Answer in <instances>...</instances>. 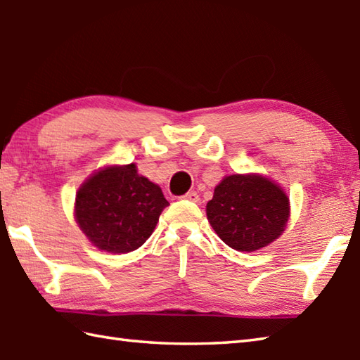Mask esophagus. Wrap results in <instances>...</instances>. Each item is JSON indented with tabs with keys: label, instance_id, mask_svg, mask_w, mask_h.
Wrapping results in <instances>:
<instances>
[{
	"label": "esophagus",
	"instance_id": "1",
	"mask_svg": "<svg viewBox=\"0 0 360 360\" xmlns=\"http://www.w3.org/2000/svg\"><path fill=\"white\" fill-rule=\"evenodd\" d=\"M182 198L187 200V201H193V202H196V201L200 200V196H198V193L193 192V190H192V192H187L186 195H182Z\"/></svg>",
	"mask_w": 360,
	"mask_h": 360
}]
</instances>
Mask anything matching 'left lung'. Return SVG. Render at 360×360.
Here are the masks:
<instances>
[{
	"instance_id": "obj_1",
	"label": "left lung",
	"mask_w": 360,
	"mask_h": 360,
	"mask_svg": "<svg viewBox=\"0 0 360 360\" xmlns=\"http://www.w3.org/2000/svg\"><path fill=\"white\" fill-rule=\"evenodd\" d=\"M218 237L237 251H256L278 238L288 220V198L260 174L226 176L206 206Z\"/></svg>"
}]
</instances>
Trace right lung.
<instances>
[{"label": "right lung", "instance_id": "add662e5", "mask_svg": "<svg viewBox=\"0 0 360 360\" xmlns=\"http://www.w3.org/2000/svg\"><path fill=\"white\" fill-rule=\"evenodd\" d=\"M167 206L160 187L129 164L90 176L77 190L75 215L91 243L123 255L148 240Z\"/></svg>", "mask_w": 360, "mask_h": 360}]
</instances>
